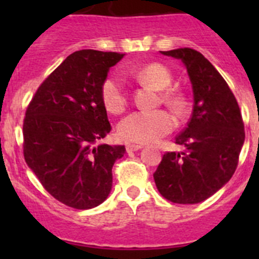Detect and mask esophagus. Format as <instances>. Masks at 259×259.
Segmentation results:
<instances>
[{
  "mask_svg": "<svg viewBox=\"0 0 259 259\" xmlns=\"http://www.w3.org/2000/svg\"><path fill=\"white\" fill-rule=\"evenodd\" d=\"M143 146L141 145H137V144H127L125 145V150L128 153H132V152H136V150H140Z\"/></svg>",
  "mask_w": 259,
  "mask_h": 259,
  "instance_id": "obj_1",
  "label": "esophagus"
}]
</instances>
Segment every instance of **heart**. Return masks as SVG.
Masks as SVG:
<instances>
[{"label":"heart","mask_w":259,"mask_h":259,"mask_svg":"<svg viewBox=\"0 0 259 259\" xmlns=\"http://www.w3.org/2000/svg\"><path fill=\"white\" fill-rule=\"evenodd\" d=\"M135 77L140 83L150 85L158 91L168 88L172 83V75L166 66L161 63H149L135 71ZM101 101L105 109L111 114H120L128 104V95L122 79L118 75H110L102 81ZM162 98L176 113H183L187 106L182 93L166 89ZM175 127V118L166 110L154 111H134L123 118L118 124V135L128 143H154L164 135L170 134Z\"/></svg>","instance_id":"b5f03b06"}]
</instances>
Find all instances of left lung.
<instances>
[{
    "label": "left lung",
    "instance_id": "left-lung-1",
    "mask_svg": "<svg viewBox=\"0 0 259 259\" xmlns=\"http://www.w3.org/2000/svg\"><path fill=\"white\" fill-rule=\"evenodd\" d=\"M184 63L193 89V113L175 143L182 153L163 154L153 174L157 189L174 203H198L232 178L245 140L240 107L226 80L197 50L161 52Z\"/></svg>",
    "mask_w": 259,
    "mask_h": 259
}]
</instances>
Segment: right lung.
<instances>
[{"instance_id":"obj_1","label":"right lung","mask_w":259,"mask_h":259,"mask_svg":"<svg viewBox=\"0 0 259 259\" xmlns=\"http://www.w3.org/2000/svg\"><path fill=\"white\" fill-rule=\"evenodd\" d=\"M124 57L84 49L67 57L42 81L23 122V154L45 189L67 206L92 209L104 202L113 185L123 145L101 144L111 131L100 89Z\"/></svg>"}]
</instances>
